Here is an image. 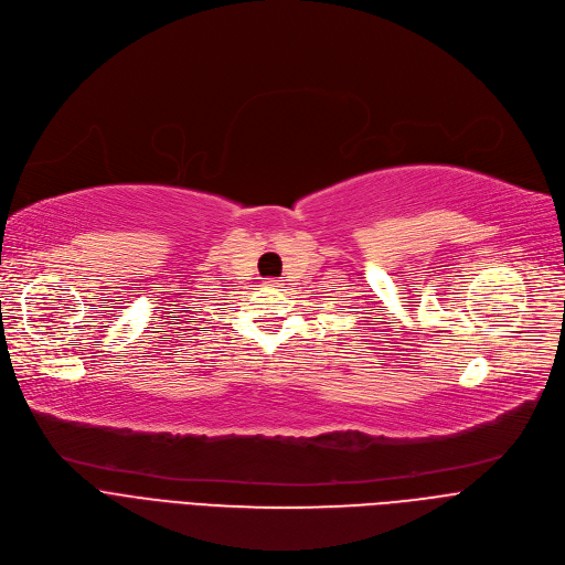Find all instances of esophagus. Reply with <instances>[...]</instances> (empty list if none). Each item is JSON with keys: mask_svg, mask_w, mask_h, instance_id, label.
<instances>
[{"mask_svg": "<svg viewBox=\"0 0 565 565\" xmlns=\"http://www.w3.org/2000/svg\"><path fill=\"white\" fill-rule=\"evenodd\" d=\"M265 284H267V286H277V281H275V279H270V281H265Z\"/></svg>", "mask_w": 565, "mask_h": 565, "instance_id": "34e87169", "label": "esophagus"}]
</instances>
